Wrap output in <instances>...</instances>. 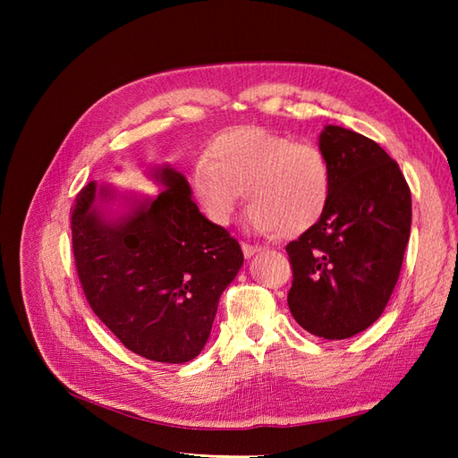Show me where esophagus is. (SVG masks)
Returning a JSON list of instances; mask_svg holds the SVG:
<instances>
[{
    "instance_id": "34e87169",
    "label": "esophagus",
    "mask_w": 458,
    "mask_h": 458,
    "mask_svg": "<svg viewBox=\"0 0 458 458\" xmlns=\"http://www.w3.org/2000/svg\"><path fill=\"white\" fill-rule=\"evenodd\" d=\"M241 246H242V254H244L246 258H252L254 254H258V252L261 250V248H259L258 244L254 246V244H248V242H242Z\"/></svg>"
}]
</instances>
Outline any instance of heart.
<instances>
[{"label": "heart", "instance_id": "b5f03b06", "mask_svg": "<svg viewBox=\"0 0 458 458\" xmlns=\"http://www.w3.org/2000/svg\"><path fill=\"white\" fill-rule=\"evenodd\" d=\"M189 189L204 216L227 225L242 191L246 221L258 233L296 237L325 214L332 174L323 150L258 126L233 128L191 168Z\"/></svg>", "mask_w": 458, "mask_h": 458}]
</instances>
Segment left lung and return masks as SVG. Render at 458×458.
<instances>
[{"mask_svg": "<svg viewBox=\"0 0 458 458\" xmlns=\"http://www.w3.org/2000/svg\"><path fill=\"white\" fill-rule=\"evenodd\" d=\"M332 191L317 224L286 244L288 308L327 340L352 338L387 306L411 234V189L399 165L369 137L327 126L318 140Z\"/></svg>", "mask_w": 458, "mask_h": 458, "instance_id": "obj_1", "label": "left lung"}]
</instances>
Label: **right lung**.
<instances>
[{"label":"right lung","instance_id":"1","mask_svg":"<svg viewBox=\"0 0 458 458\" xmlns=\"http://www.w3.org/2000/svg\"><path fill=\"white\" fill-rule=\"evenodd\" d=\"M155 177L160 195L113 224L97 212V185L81 189L71 210L72 254L89 308L130 352L187 363L202 352L244 256L199 212L182 174L165 165Z\"/></svg>","mask_w":458,"mask_h":458}]
</instances>
